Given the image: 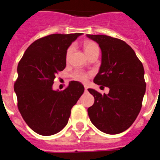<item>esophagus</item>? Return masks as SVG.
Masks as SVG:
<instances>
[{
	"instance_id": "1",
	"label": "esophagus",
	"mask_w": 160,
	"mask_h": 160,
	"mask_svg": "<svg viewBox=\"0 0 160 160\" xmlns=\"http://www.w3.org/2000/svg\"><path fill=\"white\" fill-rule=\"evenodd\" d=\"M85 92H87V86H85Z\"/></svg>"
}]
</instances>
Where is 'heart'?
I'll return each instance as SVG.
<instances>
[{
	"label": "heart",
	"instance_id": "obj_1",
	"mask_svg": "<svg viewBox=\"0 0 160 160\" xmlns=\"http://www.w3.org/2000/svg\"><path fill=\"white\" fill-rule=\"evenodd\" d=\"M98 46H97L96 43H95L94 42L86 41L84 42L83 43V49H84V51H85L86 56H87L89 53L92 52L94 49H98ZM72 51H73V47H70L68 48L67 52H66V56H65L66 59H68V58H69L70 55H71V53L72 52ZM72 78H74V80H78V81L85 82L87 81L88 78H89V74H86L85 72H83V71H77L72 74Z\"/></svg>",
	"mask_w": 160,
	"mask_h": 160
}]
</instances>
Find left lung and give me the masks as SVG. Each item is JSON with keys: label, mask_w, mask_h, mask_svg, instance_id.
Returning <instances> with one entry per match:
<instances>
[{"label": "left lung", "mask_w": 160, "mask_h": 160, "mask_svg": "<svg viewBox=\"0 0 160 160\" xmlns=\"http://www.w3.org/2000/svg\"><path fill=\"white\" fill-rule=\"evenodd\" d=\"M86 37L102 50V64L94 82L110 89L107 95L88 89L95 98L87 110L89 119L104 133H121L132 126L141 111L146 90L144 67L123 40L100 34Z\"/></svg>", "instance_id": "8db88e82"}]
</instances>
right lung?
Listing matches in <instances>:
<instances>
[{"label":"right lung","mask_w":160,"mask_h":160,"mask_svg":"<svg viewBox=\"0 0 160 160\" xmlns=\"http://www.w3.org/2000/svg\"><path fill=\"white\" fill-rule=\"evenodd\" d=\"M82 33L54 34L35 40L18 64L14 83L18 108L34 132L48 136L59 132L68 122L71 110L84 92L80 82L71 81L63 91L53 90L58 71L66 66L67 49Z\"/></svg>","instance_id":"1"}]
</instances>
